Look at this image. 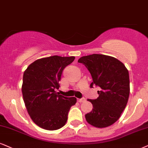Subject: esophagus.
Instances as JSON below:
<instances>
[{
    "instance_id": "esophagus-1",
    "label": "esophagus",
    "mask_w": 148,
    "mask_h": 148,
    "mask_svg": "<svg viewBox=\"0 0 148 148\" xmlns=\"http://www.w3.org/2000/svg\"><path fill=\"white\" fill-rule=\"evenodd\" d=\"M85 98H81V99H77V101L80 102V103H82V102H84L85 101Z\"/></svg>"
}]
</instances>
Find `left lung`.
I'll list each match as a JSON object with an SVG mask.
<instances>
[{"mask_svg": "<svg viewBox=\"0 0 148 148\" xmlns=\"http://www.w3.org/2000/svg\"><path fill=\"white\" fill-rule=\"evenodd\" d=\"M78 62L83 64L92 76L90 88L93 85L101 88L97 99H88L93 108L86 114V119L95 127L110 126L119 119L128 101V71L119 60L101 54L83 56Z\"/></svg>", "mask_w": 148, "mask_h": 148, "instance_id": "left-lung-1", "label": "left lung"}]
</instances>
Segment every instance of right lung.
Segmentation results:
<instances>
[{"instance_id": "obj_1", "label": "right lung", "mask_w": 148, "mask_h": 148, "mask_svg": "<svg viewBox=\"0 0 148 148\" xmlns=\"http://www.w3.org/2000/svg\"><path fill=\"white\" fill-rule=\"evenodd\" d=\"M75 57L53 56L36 60L24 72L23 100L33 121L42 128L56 130L66 123L68 113L77 99L59 95L56 89L64 69Z\"/></svg>"}]
</instances>
